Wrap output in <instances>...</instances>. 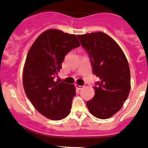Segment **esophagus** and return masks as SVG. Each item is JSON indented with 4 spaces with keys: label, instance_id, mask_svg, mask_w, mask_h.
Instances as JSON below:
<instances>
[{
    "label": "esophagus",
    "instance_id": "1",
    "mask_svg": "<svg viewBox=\"0 0 148 148\" xmlns=\"http://www.w3.org/2000/svg\"><path fill=\"white\" fill-rule=\"evenodd\" d=\"M75 87H76V88L77 89V90H81V89H82L83 88H84V86H79L78 84H75Z\"/></svg>",
    "mask_w": 148,
    "mask_h": 148
}]
</instances>
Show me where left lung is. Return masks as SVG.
Masks as SVG:
<instances>
[{
  "label": "left lung",
  "mask_w": 148,
  "mask_h": 148,
  "mask_svg": "<svg viewBox=\"0 0 148 148\" xmlns=\"http://www.w3.org/2000/svg\"><path fill=\"white\" fill-rule=\"evenodd\" d=\"M88 54L92 72L99 81L95 95L86 102L90 112L101 119L114 115L123 106L130 90V71L123 51L103 32L77 36Z\"/></svg>",
  "instance_id": "8db88e82"
}]
</instances>
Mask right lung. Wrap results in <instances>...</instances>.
Returning <instances> with one entry per match:
<instances>
[{
  "label": "right lung",
  "instance_id": "1",
  "mask_svg": "<svg viewBox=\"0 0 148 148\" xmlns=\"http://www.w3.org/2000/svg\"><path fill=\"white\" fill-rule=\"evenodd\" d=\"M80 46L77 37L58 29L38 36L28 53L23 70V86L27 97L43 116L60 120L70 113L74 85L56 82L65 56Z\"/></svg>",
  "mask_w": 148,
  "mask_h": 148
}]
</instances>
